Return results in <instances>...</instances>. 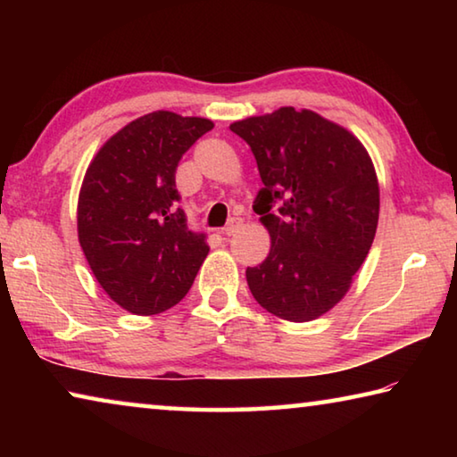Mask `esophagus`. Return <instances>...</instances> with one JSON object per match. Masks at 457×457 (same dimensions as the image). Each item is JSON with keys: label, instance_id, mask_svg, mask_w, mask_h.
<instances>
[{"label": "esophagus", "instance_id": "1", "mask_svg": "<svg viewBox=\"0 0 457 457\" xmlns=\"http://www.w3.org/2000/svg\"><path fill=\"white\" fill-rule=\"evenodd\" d=\"M239 226H242V220H239V218H231L228 226L223 228V234H226V236H234Z\"/></svg>", "mask_w": 457, "mask_h": 457}]
</instances>
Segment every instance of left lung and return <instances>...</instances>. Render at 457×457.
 <instances>
[{
    "label": "left lung",
    "instance_id": "1",
    "mask_svg": "<svg viewBox=\"0 0 457 457\" xmlns=\"http://www.w3.org/2000/svg\"><path fill=\"white\" fill-rule=\"evenodd\" d=\"M229 129L256 157L264 187L253 212L272 242L245 270L252 296L278 319H319L349 292L375 239L373 161L351 130L308 108L282 106Z\"/></svg>",
    "mask_w": 457,
    "mask_h": 457
}]
</instances>
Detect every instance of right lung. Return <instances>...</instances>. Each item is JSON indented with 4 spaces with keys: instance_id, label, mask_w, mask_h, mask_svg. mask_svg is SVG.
<instances>
[{
    "instance_id": "obj_1",
    "label": "right lung",
    "mask_w": 457,
    "mask_h": 457,
    "mask_svg": "<svg viewBox=\"0 0 457 457\" xmlns=\"http://www.w3.org/2000/svg\"><path fill=\"white\" fill-rule=\"evenodd\" d=\"M210 119L154 111L100 146L79 195V242L103 290L125 311L165 312L189 292L210 252L175 189L185 151Z\"/></svg>"
}]
</instances>
